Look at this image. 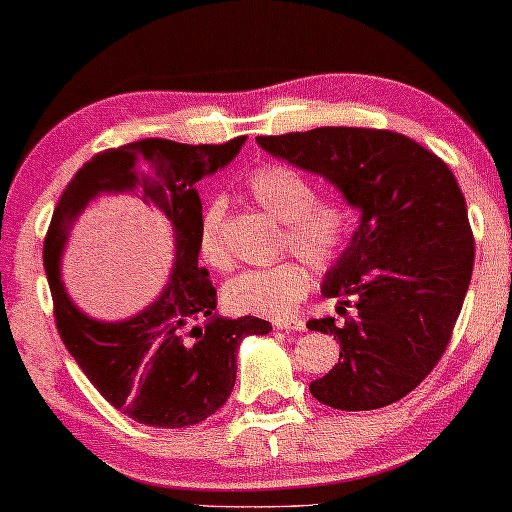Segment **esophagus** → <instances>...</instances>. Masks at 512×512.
<instances>
[{
    "label": "esophagus",
    "mask_w": 512,
    "mask_h": 512,
    "mask_svg": "<svg viewBox=\"0 0 512 512\" xmlns=\"http://www.w3.org/2000/svg\"><path fill=\"white\" fill-rule=\"evenodd\" d=\"M272 324H275V328H279V331H305V321L298 319V317L275 319Z\"/></svg>",
    "instance_id": "34e87169"
}]
</instances>
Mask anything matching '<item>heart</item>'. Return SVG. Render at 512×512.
Listing matches in <instances>:
<instances>
[{
    "mask_svg": "<svg viewBox=\"0 0 512 512\" xmlns=\"http://www.w3.org/2000/svg\"><path fill=\"white\" fill-rule=\"evenodd\" d=\"M247 188L258 205L286 223L284 244L305 258L312 268L328 270L340 261L354 216L345 202L317 198L312 181L286 165H261L249 174ZM226 202L214 198L200 219L198 247L205 263L216 270L230 265L223 240ZM310 291V272L300 261L286 258L268 268L244 270L223 286V303L235 314L284 319Z\"/></svg>",
    "mask_w": 512,
    "mask_h": 512,
    "instance_id": "obj_1",
    "label": "heart"
}]
</instances>
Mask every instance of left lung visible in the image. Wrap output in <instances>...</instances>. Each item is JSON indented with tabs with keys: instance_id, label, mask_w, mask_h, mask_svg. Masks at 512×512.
<instances>
[{
	"instance_id": "1",
	"label": "left lung",
	"mask_w": 512,
	"mask_h": 512,
	"mask_svg": "<svg viewBox=\"0 0 512 512\" xmlns=\"http://www.w3.org/2000/svg\"><path fill=\"white\" fill-rule=\"evenodd\" d=\"M256 142L324 177L361 212L321 284L345 321H307L310 331L340 340V359L310 384L312 396L338 410L401 401L443 356L471 284L473 233L452 170L391 130L314 128Z\"/></svg>"
}]
</instances>
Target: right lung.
<instances>
[{"label":"right lung","instance_id":"add662e5","mask_svg":"<svg viewBox=\"0 0 512 512\" xmlns=\"http://www.w3.org/2000/svg\"><path fill=\"white\" fill-rule=\"evenodd\" d=\"M244 139L179 144L142 139L93 156L62 191L44 240L55 326L69 354L104 401L139 424L184 429L205 422L235 387L237 349L272 331L258 317L216 312V289L198 265L202 205L195 184L226 167ZM135 192L173 226L175 263L161 296L135 318L100 322L68 298L59 265L68 230L100 194Z\"/></svg>","mask_w":512,"mask_h":512}]
</instances>
